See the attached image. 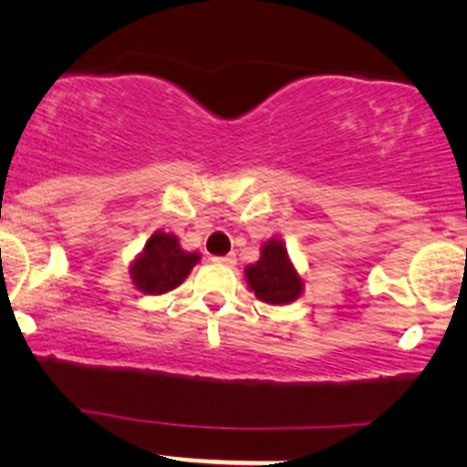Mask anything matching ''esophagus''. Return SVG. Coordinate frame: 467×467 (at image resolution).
<instances>
[{
    "label": "esophagus",
    "mask_w": 467,
    "mask_h": 467,
    "mask_svg": "<svg viewBox=\"0 0 467 467\" xmlns=\"http://www.w3.org/2000/svg\"><path fill=\"white\" fill-rule=\"evenodd\" d=\"M216 264H223V266H234L237 264V257L234 255H225V257H214Z\"/></svg>",
    "instance_id": "esophagus-1"
}]
</instances>
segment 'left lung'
Wrapping results in <instances>:
<instances>
[{"instance_id": "left-lung-1", "label": "left lung", "mask_w": 467, "mask_h": 467, "mask_svg": "<svg viewBox=\"0 0 467 467\" xmlns=\"http://www.w3.org/2000/svg\"><path fill=\"white\" fill-rule=\"evenodd\" d=\"M246 282L257 298L268 305H289L303 294V277L289 260L280 239H268L262 246L260 260L246 266Z\"/></svg>"}]
</instances>
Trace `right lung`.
I'll return each instance as SVG.
<instances>
[{
    "label": "right lung",
    "mask_w": 467,
    "mask_h": 467,
    "mask_svg": "<svg viewBox=\"0 0 467 467\" xmlns=\"http://www.w3.org/2000/svg\"><path fill=\"white\" fill-rule=\"evenodd\" d=\"M199 260V253L182 251L178 237L158 230L150 234L144 251L130 264V280L142 294H167L185 282Z\"/></svg>",
    "instance_id": "1"
}]
</instances>
